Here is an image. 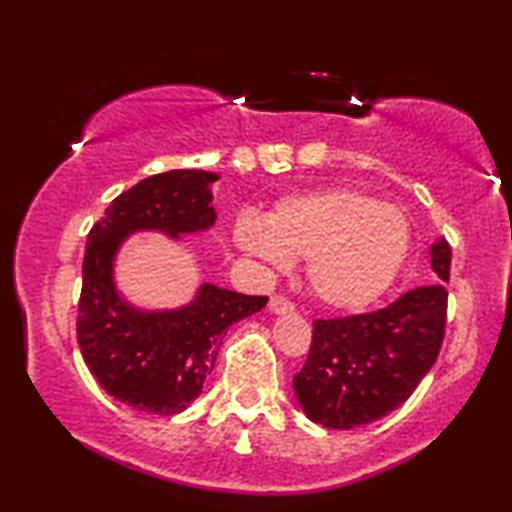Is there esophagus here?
<instances>
[{
  "instance_id": "34e87169",
  "label": "esophagus",
  "mask_w": 512,
  "mask_h": 512,
  "mask_svg": "<svg viewBox=\"0 0 512 512\" xmlns=\"http://www.w3.org/2000/svg\"><path fill=\"white\" fill-rule=\"evenodd\" d=\"M268 310L272 314H289V312L296 310V307H293V303H289V300L282 298V296H272L270 303H268Z\"/></svg>"
}]
</instances>
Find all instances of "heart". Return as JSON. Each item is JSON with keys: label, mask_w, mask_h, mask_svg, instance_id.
I'll return each instance as SVG.
<instances>
[{"label": "heart", "mask_w": 512, "mask_h": 512, "mask_svg": "<svg viewBox=\"0 0 512 512\" xmlns=\"http://www.w3.org/2000/svg\"><path fill=\"white\" fill-rule=\"evenodd\" d=\"M235 247L270 270L307 258V282L333 310H361L394 282L410 249L401 207L356 188H319L286 195L268 216H240Z\"/></svg>", "instance_id": "obj_1"}]
</instances>
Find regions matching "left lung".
Returning <instances> with one entry per match:
<instances>
[{"instance_id":"left-lung-1","label":"left lung","mask_w":512,"mask_h":512,"mask_svg":"<svg viewBox=\"0 0 512 512\" xmlns=\"http://www.w3.org/2000/svg\"><path fill=\"white\" fill-rule=\"evenodd\" d=\"M438 284L417 286L382 310L314 321L310 356L293 377L298 405L326 429L377 422L408 401L438 359L445 333L450 244H431Z\"/></svg>"}]
</instances>
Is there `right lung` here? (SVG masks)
I'll list each match as a JSON object with an SVG mask.
<instances>
[{"label":"right lung","instance_id":"1","mask_svg":"<svg viewBox=\"0 0 512 512\" xmlns=\"http://www.w3.org/2000/svg\"><path fill=\"white\" fill-rule=\"evenodd\" d=\"M216 172L170 170L111 200L88 233L76 338L83 361L109 396L153 415H177L200 396L226 331L268 298L200 284L181 307L146 310L118 291L116 256L135 233L167 240L214 226Z\"/></svg>","mask_w":512,"mask_h":512}]
</instances>
